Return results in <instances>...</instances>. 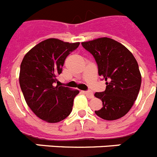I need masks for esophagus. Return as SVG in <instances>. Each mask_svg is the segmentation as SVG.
Returning a JSON list of instances; mask_svg holds the SVG:
<instances>
[{
  "mask_svg": "<svg viewBox=\"0 0 157 157\" xmlns=\"http://www.w3.org/2000/svg\"><path fill=\"white\" fill-rule=\"evenodd\" d=\"M84 94H85L86 96H87L89 98H94V94L90 91H84Z\"/></svg>",
  "mask_w": 157,
  "mask_h": 157,
  "instance_id": "esophagus-1",
  "label": "esophagus"
}]
</instances>
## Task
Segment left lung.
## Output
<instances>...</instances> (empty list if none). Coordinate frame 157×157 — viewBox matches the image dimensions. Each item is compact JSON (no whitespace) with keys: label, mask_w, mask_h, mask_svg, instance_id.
<instances>
[{"label":"left lung","mask_w":157,"mask_h":157,"mask_svg":"<svg viewBox=\"0 0 157 157\" xmlns=\"http://www.w3.org/2000/svg\"><path fill=\"white\" fill-rule=\"evenodd\" d=\"M82 45L94 57L99 76L106 81L105 91L94 94L102 101V108L95 113L107 121L122 117L132 108L141 84L136 59L124 45L107 37L82 42Z\"/></svg>","instance_id":"obj_1"}]
</instances>
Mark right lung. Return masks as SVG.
I'll use <instances>...</instances> for the list:
<instances>
[{
	"mask_svg": "<svg viewBox=\"0 0 157 157\" xmlns=\"http://www.w3.org/2000/svg\"><path fill=\"white\" fill-rule=\"evenodd\" d=\"M79 43L51 38L40 42L25 56L19 82L25 101L33 113L49 123L61 121L71 113L79 91L56 85L66 58Z\"/></svg>",
	"mask_w": 157,
	"mask_h": 157,
	"instance_id": "1",
	"label": "right lung"
}]
</instances>
